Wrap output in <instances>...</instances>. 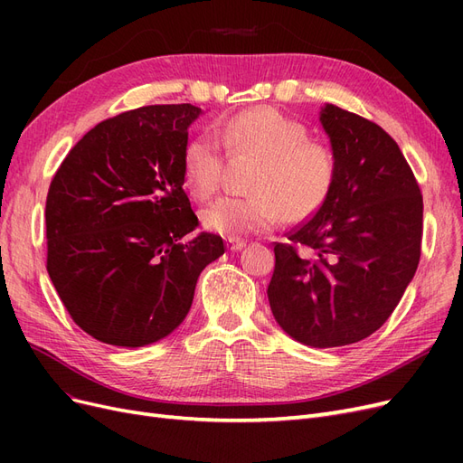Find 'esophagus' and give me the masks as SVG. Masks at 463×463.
<instances>
[{
    "label": "esophagus",
    "mask_w": 463,
    "mask_h": 463,
    "mask_svg": "<svg viewBox=\"0 0 463 463\" xmlns=\"http://www.w3.org/2000/svg\"><path fill=\"white\" fill-rule=\"evenodd\" d=\"M226 247L235 253V250H241L245 247V241L243 240H237V237H228Z\"/></svg>",
    "instance_id": "1"
}]
</instances>
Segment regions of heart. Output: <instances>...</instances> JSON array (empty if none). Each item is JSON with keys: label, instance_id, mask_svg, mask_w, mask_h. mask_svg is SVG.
<instances>
[{"label": "heart", "instance_id": "heart-1", "mask_svg": "<svg viewBox=\"0 0 463 463\" xmlns=\"http://www.w3.org/2000/svg\"><path fill=\"white\" fill-rule=\"evenodd\" d=\"M220 137L232 154H257L260 165L250 184L253 197H220L201 220L208 232L241 235L269 232L284 216L311 218L326 203L335 179L328 146L309 141L305 125L270 106H257L230 118ZM223 167L222 145L213 135H197L184 150V184L194 199L218 191Z\"/></svg>", "mask_w": 463, "mask_h": 463}]
</instances>
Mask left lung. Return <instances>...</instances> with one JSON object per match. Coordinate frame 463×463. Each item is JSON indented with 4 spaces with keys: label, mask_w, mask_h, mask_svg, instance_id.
<instances>
[{
    "label": "left lung",
    "mask_w": 463,
    "mask_h": 463,
    "mask_svg": "<svg viewBox=\"0 0 463 463\" xmlns=\"http://www.w3.org/2000/svg\"><path fill=\"white\" fill-rule=\"evenodd\" d=\"M318 119L335 158L334 187L291 243H276L266 293L279 328L325 349L367 338L396 309L421 257L423 197L383 128L334 104Z\"/></svg>",
    "instance_id": "left-lung-1"
}]
</instances>
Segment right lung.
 Returning <instances> with one entry per match:
<instances>
[{
	"instance_id": "obj_1",
	"label": "right lung",
	"mask_w": 463,
	"mask_h": 463,
	"mask_svg": "<svg viewBox=\"0 0 463 463\" xmlns=\"http://www.w3.org/2000/svg\"><path fill=\"white\" fill-rule=\"evenodd\" d=\"M203 109L145 106L98 123L67 154L46 199L48 274L77 325L143 347L185 320L197 279L223 255L184 189V150Z\"/></svg>"
}]
</instances>
